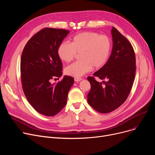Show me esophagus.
Segmentation results:
<instances>
[{
  "instance_id": "34e87169",
  "label": "esophagus",
  "mask_w": 155,
  "mask_h": 155,
  "mask_svg": "<svg viewBox=\"0 0 155 155\" xmlns=\"http://www.w3.org/2000/svg\"><path fill=\"white\" fill-rule=\"evenodd\" d=\"M74 80H75V82H79V81L82 80V78H78V77H76V78H74Z\"/></svg>"
}]
</instances>
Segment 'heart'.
I'll list each match as a JSON object with an SVG mask.
<instances>
[{"label":"heart","mask_w":155,"mask_h":155,"mask_svg":"<svg viewBox=\"0 0 155 155\" xmlns=\"http://www.w3.org/2000/svg\"><path fill=\"white\" fill-rule=\"evenodd\" d=\"M112 48L111 41L106 35L95 32H84L71 39V43H62L58 50L60 60L65 63L71 61L80 54V60L69 65L64 70L66 74L80 77L90 71L92 67L98 69L107 61Z\"/></svg>","instance_id":"heart-1"}]
</instances>
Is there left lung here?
Here are the masks:
<instances>
[{
    "label": "left lung",
    "mask_w": 155,
    "mask_h": 155,
    "mask_svg": "<svg viewBox=\"0 0 155 155\" xmlns=\"http://www.w3.org/2000/svg\"><path fill=\"white\" fill-rule=\"evenodd\" d=\"M113 47L107 63L94 77H88L91 89L88 104L101 113H109L120 107L131 91L136 73V56L128 39L114 27L111 31ZM95 77L103 80L99 83Z\"/></svg>",
    "instance_id": "left-lung-1"
}]
</instances>
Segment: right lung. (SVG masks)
Returning a JSON list of instances; mask_svg holds the SVG:
<instances>
[{"mask_svg": "<svg viewBox=\"0 0 155 155\" xmlns=\"http://www.w3.org/2000/svg\"><path fill=\"white\" fill-rule=\"evenodd\" d=\"M70 31L45 28L24 46L21 59V78L27 100L37 112L54 116L66 105L68 91L74 82L64 76L57 84L51 81L62 75V62L58 50ZM59 79V78H58Z\"/></svg>", "mask_w": 155, "mask_h": 155, "instance_id": "1", "label": "right lung"}]
</instances>
